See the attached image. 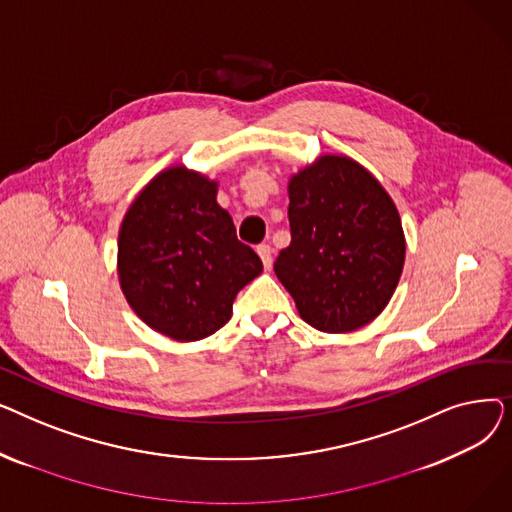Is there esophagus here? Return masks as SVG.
I'll list each match as a JSON object with an SVG mask.
<instances>
[{
  "label": "esophagus",
  "instance_id": "esophagus-1",
  "mask_svg": "<svg viewBox=\"0 0 512 512\" xmlns=\"http://www.w3.org/2000/svg\"><path fill=\"white\" fill-rule=\"evenodd\" d=\"M257 253H259V257H261V261L265 265V270H270L272 261H274V249L270 245H259Z\"/></svg>",
  "mask_w": 512,
  "mask_h": 512
}]
</instances>
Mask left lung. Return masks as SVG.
<instances>
[{
	"label": "left lung",
	"mask_w": 512,
	"mask_h": 512,
	"mask_svg": "<svg viewBox=\"0 0 512 512\" xmlns=\"http://www.w3.org/2000/svg\"><path fill=\"white\" fill-rule=\"evenodd\" d=\"M292 240L274 272L303 321L319 332H355L390 303L405 267L398 209L367 168L324 153L288 178Z\"/></svg>",
	"instance_id": "8db88e82"
}]
</instances>
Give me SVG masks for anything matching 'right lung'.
Instances as JSON below:
<instances>
[{"label": "right lung", "instance_id": "1", "mask_svg": "<svg viewBox=\"0 0 512 512\" xmlns=\"http://www.w3.org/2000/svg\"><path fill=\"white\" fill-rule=\"evenodd\" d=\"M263 272L218 203V180L168 166L134 197L118 232V280L157 334L197 342L232 317L236 294Z\"/></svg>", "mask_w": 512, "mask_h": 512}]
</instances>
